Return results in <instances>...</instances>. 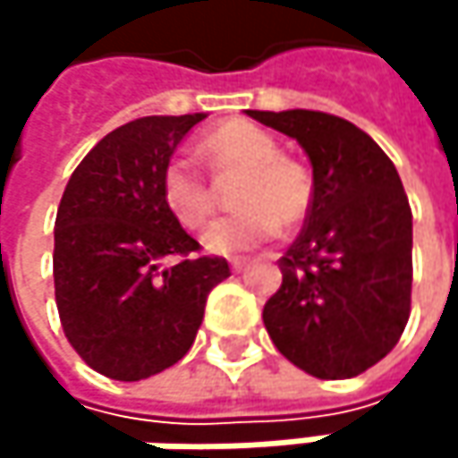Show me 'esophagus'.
<instances>
[{
	"label": "esophagus",
	"mask_w": 458,
	"mask_h": 458,
	"mask_svg": "<svg viewBox=\"0 0 458 458\" xmlns=\"http://www.w3.org/2000/svg\"><path fill=\"white\" fill-rule=\"evenodd\" d=\"M230 270H233V273H241V270H246V262H243V259H233V262H230Z\"/></svg>",
	"instance_id": "obj_1"
}]
</instances>
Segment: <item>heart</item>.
Instances as JSON below:
<instances>
[{
	"label": "heart",
	"instance_id": "b5f03b06",
	"mask_svg": "<svg viewBox=\"0 0 458 458\" xmlns=\"http://www.w3.org/2000/svg\"><path fill=\"white\" fill-rule=\"evenodd\" d=\"M199 153L217 177L241 172L233 201L241 212L217 220L204 233V249L212 254H243L273 241L284 225L305 220L313 201L308 169L281 156L278 140L249 124L228 122L204 135ZM166 212L188 230L201 228L215 212V193L201 172L185 156H172L158 180Z\"/></svg>",
	"mask_w": 458,
	"mask_h": 458
}]
</instances>
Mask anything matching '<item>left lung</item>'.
<instances>
[{
	"label": "left lung",
	"mask_w": 458,
	"mask_h": 458,
	"mask_svg": "<svg viewBox=\"0 0 458 458\" xmlns=\"http://www.w3.org/2000/svg\"><path fill=\"white\" fill-rule=\"evenodd\" d=\"M246 114L297 140L313 166L308 220L278 259L284 281L265 302V328L310 377H358L398 344L411 313V207L398 169L339 116Z\"/></svg>",
	"instance_id": "8db88e82"
}]
</instances>
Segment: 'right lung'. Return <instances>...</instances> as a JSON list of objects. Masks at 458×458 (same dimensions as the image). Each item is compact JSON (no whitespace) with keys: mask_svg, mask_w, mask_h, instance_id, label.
<instances>
[{"mask_svg":"<svg viewBox=\"0 0 458 458\" xmlns=\"http://www.w3.org/2000/svg\"><path fill=\"white\" fill-rule=\"evenodd\" d=\"M204 114L142 116L100 140L73 169L55 220V302L81 360L116 382L174 366L193 344L223 257L166 212L161 169Z\"/></svg>","mask_w":458,"mask_h":458,"instance_id":"right-lung-1","label":"right lung"}]
</instances>
